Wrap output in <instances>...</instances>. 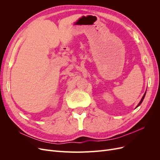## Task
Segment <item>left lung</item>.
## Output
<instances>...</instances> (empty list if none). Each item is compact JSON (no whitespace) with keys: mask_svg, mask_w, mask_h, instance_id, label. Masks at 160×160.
Segmentation results:
<instances>
[{"mask_svg":"<svg viewBox=\"0 0 160 160\" xmlns=\"http://www.w3.org/2000/svg\"><path fill=\"white\" fill-rule=\"evenodd\" d=\"M146 93H144V95H143V98H142L141 101H140V102L139 103V104L138 105V106H137V107H136V108H138V106H139L140 105H141V103H142V101H143V99H144V98H145V95H146Z\"/></svg>","mask_w":160,"mask_h":160,"instance_id":"8db88e82","label":"left lung"}]
</instances>
